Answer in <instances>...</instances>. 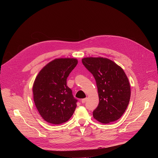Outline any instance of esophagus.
Segmentation results:
<instances>
[{
    "mask_svg": "<svg viewBox=\"0 0 158 158\" xmlns=\"http://www.w3.org/2000/svg\"><path fill=\"white\" fill-rule=\"evenodd\" d=\"M86 101H87V98H84V99H82L81 100V102H82V103H85Z\"/></svg>",
    "mask_w": 158,
    "mask_h": 158,
    "instance_id": "esophagus-1",
    "label": "esophagus"
}]
</instances>
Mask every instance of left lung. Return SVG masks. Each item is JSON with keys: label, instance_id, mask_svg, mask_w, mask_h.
I'll return each instance as SVG.
<instances>
[{"label": "left lung", "instance_id": "8db88e82", "mask_svg": "<svg viewBox=\"0 0 158 158\" xmlns=\"http://www.w3.org/2000/svg\"><path fill=\"white\" fill-rule=\"evenodd\" d=\"M82 62L95 78L99 102L93 111L98 121L108 124L124 113L131 97L128 78L121 67L107 58L84 57Z\"/></svg>", "mask_w": 158, "mask_h": 158}]
</instances>
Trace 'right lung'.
I'll use <instances>...</instances> for the list:
<instances>
[{
  "label": "right lung",
  "instance_id": "right-lung-1",
  "mask_svg": "<svg viewBox=\"0 0 158 158\" xmlns=\"http://www.w3.org/2000/svg\"><path fill=\"white\" fill-rule=\"evenodd\" d=\"M74 58L56 59L45 65L35 79L34 101L46 122L60 124L73 116L77 101L67 85V78L77 64Z\"/></svg>",
  "mask_w": 158,
  "mask_h": 158
}]
</instances>
